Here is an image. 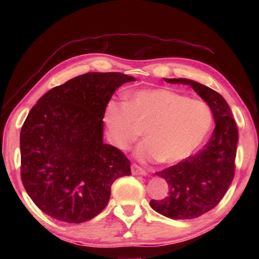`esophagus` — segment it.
Wrapping results in <instances>:
<instances>
[{"instance_id": "1", "label": "esophagus", "mask_w": 259, "mask_h": 259, "mask_svg": "<svg viewBox=\"0 0 259 259\" xmlns=\"http://www.w3.org/2000/svg\"><path fill=\"white\" fill-rule=\"evenodd\" d=\"M131 170H133L134 175H142V176H146V175H147L145 170H144L143 168H140V166L137 165V164L131 165Z\"/></svg>"}]
</instances>
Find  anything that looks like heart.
<instances>
[{"label": "heart", "instance_id": "b5f03b06", "mask_svg": "<svg viewBox=\"0 0 259 259\" xmlns=\"http://www.w3.org/2000/svg\"><path fill=\"white\" fill-rule=\"evenodd\" d=\"M109 138L128 150L143 134L146 140L136 148L140 161L176 164L202 146L212 126L208 104L169 89L140 90L128 102L111 100L105 109Z\"/></svg>", "mask_w": 259, "mask_h": 259}]
</instances>
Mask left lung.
<instances>
[{
	"instance_id": "obj_1",
	"label": "left lung",
	"mask_w": 259,
	"mask_h": 259,
	"mask_svg": "<svg viewBox=\"0 0 259 259\" xmlns=\"http://www.w3.org/2000/svg\"><path fill=\"white\" fill-rule=\"evenodd\" d=\"M164 81L191 85L208 104L216 123L211 138L202 150L155 172L168 183L169 193L162 200H151V207L168 218L193 219L216 207L233 181L238 128L226 100L214 90L188 78Z\"/></svg>"
}]
</instances>
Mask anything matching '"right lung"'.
I'll return each instance as SVG.
<instances>
[{
  "label": "right lung",
  "mask_w": 259,
  "mask_h": 259,
  "mask_svg": "<svg viewBox=\"0 0 259 259\" xmlns=\"http://www.w3.org/2000/svg\"><path fill=\"white\" fill-rule=\"evenodd\" d=\"M122 73H87L48 91L30 109L20 131L21 181L33 202L66 223L102 212L117 178L131 175L130 161L103 142L109 99Z\"/></svg>",
  "instance_id": "add662e5"
}]
</instances>
